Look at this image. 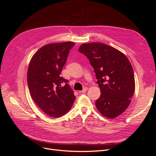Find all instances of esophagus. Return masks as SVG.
<instances>
[{
	"mask_svg": "<svg viewBox=\"0 0 156 156\" xmlns=\"http://www.w3.org/2000/svg\"><path fill=\"white\" fill-rule=\"evenodd\" d=\"M87 90H88V88L87 87H85L83 90H81V91H80V92H79L80 93H85L87 91Z\"/></svg>",
	"mask_w": 156,
	"mask_h": 156,
	"instance_id": "esophagus-1",
	"label": "esophagus"
}]
</instances>
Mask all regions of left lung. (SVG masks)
<instances>
[{
	"label": "left lung",
	"instance_id": "1",
	"mask_svg": "<svg viewBox=\"0 0 156 156\" xmlns=\"http://www.w3.org/2000/svg\"><path fill=\"white\" fill-rule=\"evenodd\" d=\"M78 51L94 69L101 96L95 105L103 116L114 118L129 106L135 91V78L127 57L117 49L101 43L83 44Z\"/></svg>",
	"mask_w": 156,
	"mask_h": 156
}]
</instances>
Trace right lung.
Returning <instances> with one entry per match:
<instances>
[{"mask_svg":"<svg viewBox=\"0 0 156 156\" xmlns=\"http://www.w3.org/2000/svg\"><path fill=\"white\" fill-rule=\"evenodd\" d=\"M75 43L51 44L40 48L33 56L27 73L30 95L46 114L59 118L72 107L76 97L61 76L69 51Z\"/></svg>","mask_w":156,"mask_h":156,"instance_id":"obj_1","label":"right lung"}]
</instances>
